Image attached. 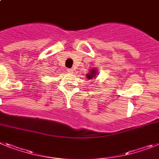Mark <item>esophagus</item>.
<instances>
[{"mask_svg":"<svg viewBox=\"0 0 159 159\" xmlns=\"http://www.w3.org/2000/svg\"><path fill=\"white\" fill-rule=\"evenodd\" d=\"M68 73H73V69H68Z\"/></svg>","mask_w":159,"mask_h":159,"instance_id":"obj_1","label":"esophagus"}]
</instances>
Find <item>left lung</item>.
I'll return each instance as SVG.
<instances>
[{
	"mask_svg": "<svg viewBox=\"0 0 159 159\" xmlns=\"http://www.w3.org/2000/svg\"><path fill=\"white\" fill-rule=\"evenodd\" d=\"M96 73H97V70H96L95 69H90V73L86 74V78H88V80L94 78V77H95Z\"/></svg>",
	"mask_w": 159,
	"mask_h": 159,
	"instance_id": "left-lung-1",
	"label": "left lung"
}]
</instances>
